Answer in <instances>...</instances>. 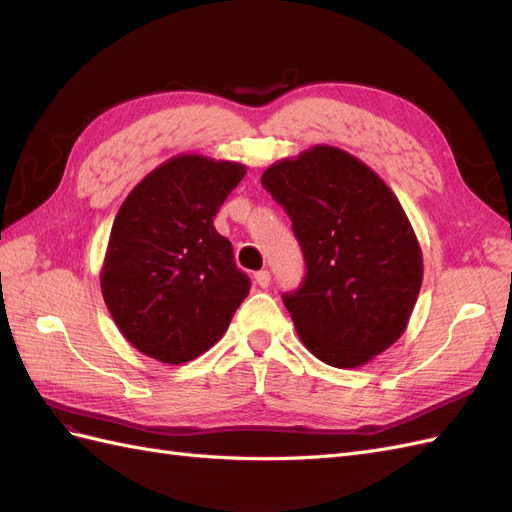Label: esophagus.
Returning <instances> with one entry per match:
<instances>
[{"mask_svg": "<svg viewBox=\"0 0 512 512\" xmlns=\"http://www.w3.org/2000/svg\"><path fill=\"white\" fill-rule=\"evenodd\" d=\"M254 277H256V284L260 288H269V284H271V273L269 271H258Z\"/></svg>", "mask_w": 512, "mask_h": 512, "instance_id": "obj_1", "label": "esophagus"}]
</instances>
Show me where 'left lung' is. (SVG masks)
Returning a JSON list of instances; mask_svg holds the SVG:
<instances>
[{
  "label": "left lung",
  "instance_id": "8db88e82",
  "mask_svg": "<svg viewBox=\"0 0 512 512\" xmlns=\"http://www.w3.org/2000/svg\"><path fill=\"white\" fill-rule=\"evenodd\" d=\"M260 181L305 258L301 286L282 299L307 350L350 369L393 346L421 290L423 256L389 185L329 145L275 162Z\"/></svg>",
  "mask_w": 512,
  "mask_h": 512
}]
</instances>
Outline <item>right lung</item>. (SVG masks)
<instances>
[{
	"label": "right lung",
	"mask_w": 512,
	"mask_h": 512,
	"mask_svg": "<svg viewBox=\"0 0 512 512\" xmlns=\"http://www.w3.org/2000/svg\"><path fill=\"white\" fill-rule=\"evenodd\" d=\"M245 175L239 162L183 153L123 200L100 286L128 342L160 363H188L226 333L250 292L232 245L213 226Z\"/></svg>",
	"instance_id": "1"
}]
</instances>
